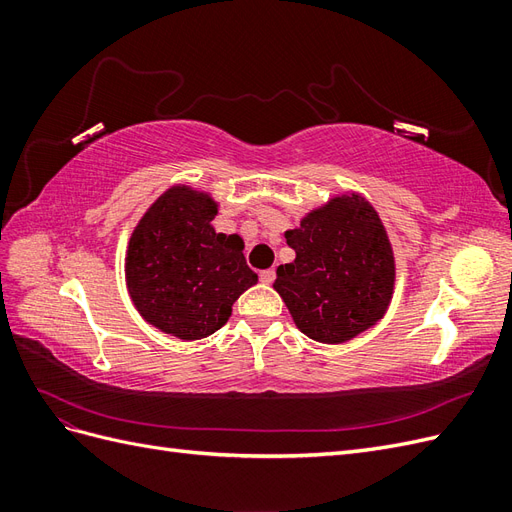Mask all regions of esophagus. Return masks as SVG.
Here are the masks:
<instances>
[{"instance_id": "obj_1", "label": "esophagus", "mask_w": 512, "mask_h": 512, "mask_svg": "<svg viewBox=\"0 0 512 512\" xmlns=\"http://www.w3.org/2000/svg\"><path fill=\"white\" fill-rule=\"evenodd\" d=\"M273 280H275V271H273V269L260 271V282H262V284H271Z\"/></svg>"}]
</instances>
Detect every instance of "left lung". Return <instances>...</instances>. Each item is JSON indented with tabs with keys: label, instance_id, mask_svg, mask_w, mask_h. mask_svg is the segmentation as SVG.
I'll return each mask as SVG.
<instances>
[{
	"label": "left lung",
	"instance_id": "1",
	"mask_svg": "<svg viewBox=\"0 0 512 512\" xmlns=\"http://www.w3.org/2000/svg\"><path fill=\"white\" fill-rule=\"evenodd\" d=\"M284 237L297 258L277 267L273 288L301 333L344 344L382 320L395 290V256L365 196L329 198Z\"/></svg>",
	"mask_w": 512,
	"mask_h": 512
}]
</instances>
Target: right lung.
<instances>
[{"mask_svg":"<svg viewBox=\"0 0 512 512\" xmlns=\"http://www.w3.org/2000/svg\"><path fill=\"white\" fill-rule=\"evenodd\" d=\"M218 203L190 185H173L153 203L126 252V286L151 327L183 342L224 327L232 303L258 282L243 239L215 232Z\"/></svg>","mask_w":512,"mask_h":512,"instance_id":"right-lung-1","label":"right lung"}]
</instances>
